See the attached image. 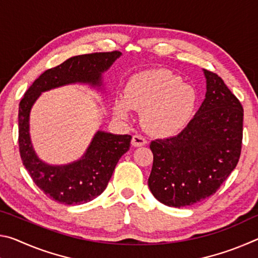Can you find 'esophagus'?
<instances>
[{"instance_id": "obj_1", "label": "esophagus", "mask_w": 258, "mask_h": 258, "mask_svg": "<svg viewBox=\"0 0 258 258\" xmlns=\"http://www.w3.org/2000/svg\"><path fill=\"white\" fill-rule=\"evenodd\" d=\"M146 143H147V140H146V138H143L142 135H139V134L133 135V138H132V146H134V147H142V146H145Z\"/></svg>"}]
</instances>
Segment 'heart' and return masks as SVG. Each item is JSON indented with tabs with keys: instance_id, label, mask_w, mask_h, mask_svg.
I'll return each mask as SVG.
<instances>
[{
	"instance_id": "obj_1",
	"label": "heart",
	"mask_w": 258,
	"mask_h": 258,
	"mask_svg": "<svg viewBox=\"0 0 258 258\" xmlns=\"http://www.w3.org/2000/svg\"><path fill=\"white\" fill-rule=\"evenodd\" d=\"M196 104L194 87L165 69L137 74L125 86L123 100H117L115 112L127 118L128 108L142 110L146 130L159 137L176 134L184 127Z\"/></svg>"
}]
</instances>
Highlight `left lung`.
<instances>
[{"label": "left lung", "mask_w": 258, "mask_h": 258, "mask_svg": "<svg viewBox=\"0 0 258 258\" xmlns=\"http://www.w3.org/2000/svg\"><path fill=\"white\" fill-rule=\"evenodd\" d=\"M206 98L175 137L151 141L154 164L148 185L169 207L191 206L215 194L237 166L243 109L215 73L204 71Z\"/></svg>", "instance_id": "left-lung-1"}]
</instances>
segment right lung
Instances as JSON below:
<instances>
[{
  "mask_svg": "<svg viewBox=\"0 0 258 258\" xmlns=\"http://www.w3.org/2000/svg\"><path fill=\"white\" fill-rule=\"evenodd\" d=\"M119 51L97 52L69 58L47 69L35 80L19 103V151L23 164L35 184L47 197L64 205H81L97 198L106 189L117 163L131 145V135L98 131L80 160L52 166L35 152L29 135V112L42 92L55 87L86 83L101 86V75L120 56Z\"/></svg>",
  "mask_w": 258,
  "mask_h": 258,
  "instance_id": "add662e5",
  "label": "right lung"
}]
</instances>
